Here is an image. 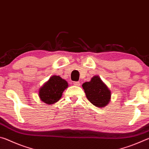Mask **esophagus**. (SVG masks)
I'll return each mask as SVG.
<instances>
[{
  "label": "esophagus",
  "instance_id": "esophagus-1",
  "mask_svg": "<svg viewBox=\"0 0 149 149\" xmlns=\"http://www.w3.org/2000/svg\"><path fill=\"white\" fill-rule=\"evenodd\" d=\"M74 85H75V86H79L80 83L79 81H75L74 82Z\"/></svg>",
  "mask_w": 149,
  "mask_h": 149
}]
</instances>
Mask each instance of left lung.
<instances>
[{
  "instance_id": "1",
  "label": "left lung",
  "mask_w": 149,
  "mask_h": 149,
  "mask_svg": "<svg viewBox=\"0 0 149 149\" xmlns=\"http://www.w3.org/2000/svg\"><path fill=\"white\" fill-rule=\"evenodd\" d=\"M87 99L97 107L107 106L111 99V91L99 76L95 75L90 81L82 85Z\"/></svg>"
}]
</instances>
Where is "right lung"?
<instances>
[{"instance_id": "add662e5", "label": "right lung", "mask_w": 149, "mask_h": 149, "mask_svg": "<svg viewBox=\"0 0 149 149\" xmlns=\"http://www.w3.org/2000/svg\"><path fill=\"white\" fill-rule=\"evenodd\" d=\"M68 84L59 75H52L39 90V97L47 104H52L58 101Z\"/></svg>"}]
</instances>
